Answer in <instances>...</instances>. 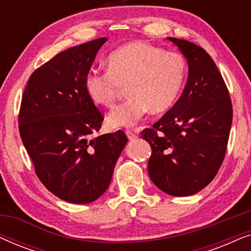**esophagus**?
Instances as JSON below:
<instances>
[{"label": "esophagus", "mask_w": 251, "mask_h": 251, "mask_svg": "<svg viewBox=\"0 0 251 251\" xmlns=\"http://www.w3.org/2000/svg\"><path fill=\"white\" fill-rule=\"evenodd\" d=\"M126 136H128V138L130 140H133V139L137 138V135L133 131H131V130H126Z\"/></svg>", "instance_id": "34e87169"}]
</instances>
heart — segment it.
<instances>
[{
    "mask_svg": "<svg viewBox=\"0 0 251 251\" xmlns=\"http://www.w3.org/2000/svg\"><path fill=\"white\" fill-rule=\"evenodd\" d=\"M183 54L146 42L118 48L107 58V70H90L84 77L88 97L101 107H113L123 87L129 97L107 118L111 128H130L149 111H169L176 104L187 78Z\"/></svg>",
    "mask_w": 251,
    "mask_h": 251,
    "instance_id": "1",
    "label": "heart"
}]
</instances>
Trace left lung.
Wrapping results in <instances>:
<instances>
[{
	"label": "left lung",
	"mask_w": 251,
	"mask_h": 251,
	"mask_svg": "<svg viewBox=\"0 0 251 251\" xmlns=\"http://www.w3.org/2000/svg\"><path fill=\"white\" fill-rule=\"evenodd\" d=\"M188 64L185 89L142 138L150 143L151 179L164 193L187 197L204 188L224 161L233 109L228 89L215 61L197 44L168 37Z\"/></svg>",
	"instance_id": "8db88e82"
}]
</instances>
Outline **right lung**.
I'll return each mask as SVG.
<instances>
[{
  "mask_svg": "<svg viewBox=\"0 0 251 251\" xmlns=\"http://www.w3.org/2000/svg\"><path fill=\"white\" fill-rule=\"evenodd\" d=\"M106 37L58 53L35 70L24 91L19 133L36 176L61 200L85 204L105 193L128 138L98 137L104 116L88 97L84 77Z\"/></svg>",
  "mask_w": 251,
  "mask_h": 251,
  "instance_id": "right-lung-1",
  "label": "right lung"
}]
</instances>
